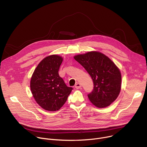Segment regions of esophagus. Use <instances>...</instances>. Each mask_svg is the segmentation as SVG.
Wrapping results in <instances>:
<instances>
[{
    "mask_svg": "<svg viewBox=\"0 0 147 147\" xmlns=\"http://www.w3.org/2000/svg\"><path fill=\"white\" fill-rule=\"evenodd\" d=\"M81 87V84L80 83H78V82H77L76 84L75 85V88H76V89H79V88H80Z\"/></svg>",
    "mask_w": 147,
    "mask_h": 147,
    "instance_id": "1",
    "label": "esophagus"
}]
</instances>
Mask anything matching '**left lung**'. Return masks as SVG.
<instances>
[{"mask_svg":"<svg viewBox=\"0 0 147 147\" xmlns=\"http://www.w3.org/2000/svg\"><path fill=\"white\" fill-rule=\"evenodd\" d=\"M74 58L93 81V91L88 95L90 100L97 108L109 106L121 90V75L119 68L108 56L97 51L77 55Z\"/></svg>","mask_w":147,"mask_h":147,"instance_id":"obj_1","label":"left lung"}]
</instances>
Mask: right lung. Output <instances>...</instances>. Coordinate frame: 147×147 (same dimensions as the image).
I'll use <instances>...</instances> for the list:
<instances>
[{"label":"right lung","instance_id":"obj_1","mask_svg":"<svg viewBox=\"0 0 147 147\" xmlns=\"http://www.w3.org/2000/svg\"><path fill=\"white\" fill-rule=\"evenodd\" d=\"M63 60L57 55L45 57L38 65L31 78L30 88L35 101L48 111L59 110L73 90L59 75Z\"/></svg>","mask_w":147,"mask_h":147}]
</instances>
